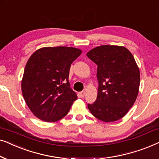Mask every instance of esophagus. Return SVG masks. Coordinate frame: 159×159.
I'll use <instances>...</instances> for the list:
<instances>
[{"mask_svg": "<svg viewBox=\"0 0 159 159\" xmlns=\"http://www.w3.org/2000/svg\"><path fill=\"white\" fill-rule=\"evenodd\" d=\"M80 95L82 98H83L84 96V95H85V91H82V92H80Z\"/></svg>", "mask_w": 159, "mask_h": 159, "instance_id": "obj_1", "label": "esophagus"}]
</instances>
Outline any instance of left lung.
Listing matches in <instances>:
<instances>
[{
    "mask_svg": "<svg viewBox=\"0 0 159 159\" xmlns=\"http://www.w3.org/2000/svg\"><path fill=\"white\" fill-rule=\"evenodd\" d=\"M97 64V99L88 103L93 116L105 122L125 116L136 101L140 71L129 50L118 45H101L87 53Z\"/></svg>",
    "mask_w": 159,
    "mask_h": 159,
    "instance_id": "8db88e82",
    "label": "left lung"
}]
</instances>
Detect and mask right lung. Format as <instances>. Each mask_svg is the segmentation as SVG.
Masks as SVG:
<instances>
[{"instance_id": "1", "label": "right lung", "mask_w": 159, "mask_h": 159, "mask_svg": "<svg viewBox=\"0 0 159 159\" xmlns=\"http://www.w3.org/2000/svg\"><path fill=\"white\" fill-rule=\"evenodd\" d=\"M81 53V50L72 47H45L30 56L21 80V92L38 119L55 122L68 114L77 99L70 88L69 69Z\"/></svg>"}]
</instances>
